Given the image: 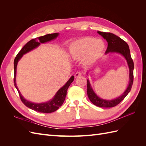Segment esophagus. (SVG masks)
<instances>
[{
  "mask_svg": "<svg viewBox=\"0 0 146 146\" xmlns=\"http://www.w3.org/2000/svg\"><path fill=\"white\" fill-rule=\"evenodd\" d=\"M81 76H82V73H81V72H77L76 74H75L74 77H75V78H77V77H80Z\"/></svg>",
  "mask_w": 146,
  "mask_h": 146,
  "instance_id": "esophagus-1",
  "label": "esophagus"
}]
</instances>
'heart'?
<instances>
[{"mask_svg":"<svg viewBox=\"0 0 146 146\" xmlns=\"http://www.w3.org/2000/svg\"><path fill=\"white\" fill-rule=\"evenodd\" d=\"M105 42L101 39L85 36L70 44L68 52L70 58L75 61H82L86 66L93 65L106 50Z\"/></svg>","mask_w":146,"mask_h":146,"instance_id":"obj_1","label":"heart"}]
</instances>
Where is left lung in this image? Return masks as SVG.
<instances>
[{
    "instance_id": "8db88e82",
    "label": "left lung",
    "mask_w": 146,
    "mask_h": 146,
    "mask_svg": "<svg viewBox=\"0 0 146 146\" xmlns=\"http://www.w3.org/2000/svg\"><path fill=\"white\" fill-rule=\"evenodd\" d=\"M108 42L107 49L105 52V55L111 54H119L124 57L127 61L128 67L129 69V82L127 88L123 93L117 98L108 100L100 98L96 94L90 84V80H87V94L88 98L94 105L98 107L103 108H111L115 107L119 104L127 95L129 93L133 82V69L134 64L130 55V51L127 43L121 38L111 33H106L98 32ZM88 75V73H87Z\"/></svg>"
}]
</instances>
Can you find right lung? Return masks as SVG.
I'll return each instance as SVG.
<instances>
[{"label":"right lung","mask_w":146,"mask_h":146,"mask_svg":"<svg viewBox=\"0 0 146 146\" xmlns=\"http://www.w3.org/2000/svg\"><path fill=\"white\" fill-rule=\"evenodd\" d=\"M59 33H55L52 34H47L44 36L38 37L35 38L29 41L23 47V48L20 50V52L17 54L14 61V71H15V78H14V85L17 91L19 92L20 98L21 101L23 102L24 104L28 108L32 109L35 111L44 113H50L55 111L56 110H58L61 105H63L64 101L65 100L66 94H67V90L69 86H70L71 83L74 80V77L72 76L70 78L66 83L64 85L58 90L56 92V94L54 96L52 99L49 100L47 102L42 103H35L30 102L27 99H25L23 96L21 94V92L19 91L18 88L16 85V70H17V65L19 61L21 59L23 55L33 50L35 48H37L40 46L41 44L46 43L47 42L51 41L54 39H55L58 36Z\"/></svg>","instance_id":"obj_1"}]
</instances>
